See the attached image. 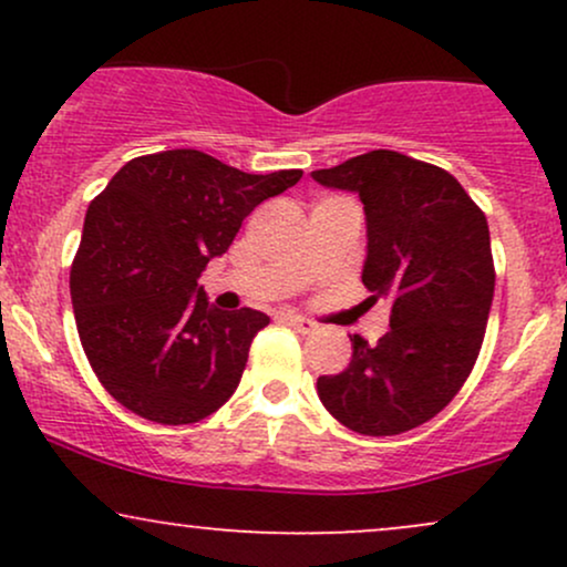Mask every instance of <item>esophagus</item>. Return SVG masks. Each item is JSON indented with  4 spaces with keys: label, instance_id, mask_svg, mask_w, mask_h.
I'll use <instances>...</instances> for the list:
<instances>
[{
    "label": "esophagus",
    "instance_id": "1",
    "mask_svg": "<svg viewBox=\"0 0 567 567\" xmlns=\"http://www.w3.org/2000/svg\"><path fill=\"white\" fill-rule=\"evenodd\" d=\"M288 322H290L292 328H296L301 336H309V333H315V330H317V324L311 322V320H306V317H301V315H288Z\"/></svg>",
    "mask_w": 567,
    "mask_h": 567
}]
</instances>
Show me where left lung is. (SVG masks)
I'll use <instances>...</instances> for the list:
<instances>
[{
  "mask_svg": "<svg viewBox=\"0 0 567 567\" xmlns=\"http://www.w3.org/2000/svg\"><path fill=\"white\" fill-rule=\"evenodd\" d=\"M322 186L360 194L368 218L362 282L389 303L379 343L351 338V362L320 375L336 421L368 437L426 424L470 379L493 303L485 213L451 173L389 148L315 171Z\"/></svg>",
  "mask_w": 567,
  "mask_h": 567,
  "instance_id": "8db88e82",
  "label": "left lung"
}]
</instances>
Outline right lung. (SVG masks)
<instances>
[{
	"label": "right lung",
	"instance_id": "obj_1",
	"mask_svg": "<svg viewBox=\"0 0 567 567\" xmlns=\"http://www.w3.org/2000/svg\"><path fill=\"white\" fill-rule=\"evenodd\" d=\"M301 175H250L197 148H173L130 159L90 202L71 303L90 368L120 405L184 426L234 394L269 317L216 309L197 279L243 220Z\"/></svg>",
	"mask_w": 567,
	"mask_h": 567
}]
</instances>
